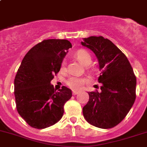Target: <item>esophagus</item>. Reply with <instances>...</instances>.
<instances>
[{"instance_id":"1","label":"esophagus","mask_w":147,"mask_h":147,"mask_svg":"<svg viewBox=\"0 0 147 147\" xmlns=\"http://www.w3.org/2000/svg\"><path fill=\"white\" fill-rule=\"evenodd\" d=\"M79 92H78V91H73V94H74V95H76V94H78Z\"/></svg>"}]
</instances>
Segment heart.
Returning <instances> with one entry per match:
<instances>
[{"label": "heart", "instance_id": "obj_1", "mask_svg": "<svg viewBox=\"0 0 147 147\" xmlns=\"http://www.w3.org/2000/svg\"><path fill=\"white\" fill-rule=\"evenodd\" d=\"M76 57L80 61V62L84 66H88L92 63L91 55L85 49H79L76 53ZM86 82V80L84 78H81L78 76H71L67 80L66 83L70 88L73 89H80L83 86Z\"/></svg>", "mask_w": 147, "mask_h": 147}]
</instances>
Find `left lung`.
<instances>
[{
  "instance_id": "left-lung-1",
  "label": "left lung",
  "mask_w": 147,
  "mask_h": 147,
  "mask_svg": "<svg viewBox=\"0 0 147 147\" xmlns=\"http://www.w3.org/2000/svg\"><path fill=\"white\" fill-rule=\"evenodd\" d=\"M81 44L90 49L98 61L100 92H88L82 108L88 123L100 128L117 125L128 114L136 98V76L127 57L108 39L92 36Z\"/></svg>"
}]
</instances>
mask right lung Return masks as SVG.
Instances as JSON below:
<instances>
[{
    "label": "right lung",
    "instance_id": "1",
    "mask_svg": "<svg viewBox=\"0 0 147 147\" xmlns=\"http://www.w3.org/2000/svg\"><path fill=\"white\" fill-rule=\"evenodd\" d=\"M71 47L67 40H44L22 61L14 80L16 104L19 114L32 128H46L62 117L72 92L65 86L57 92L50 82Z\"/></svg>",
    "mask_w": 147,
    "mask_h": 147
}]
</instances>
